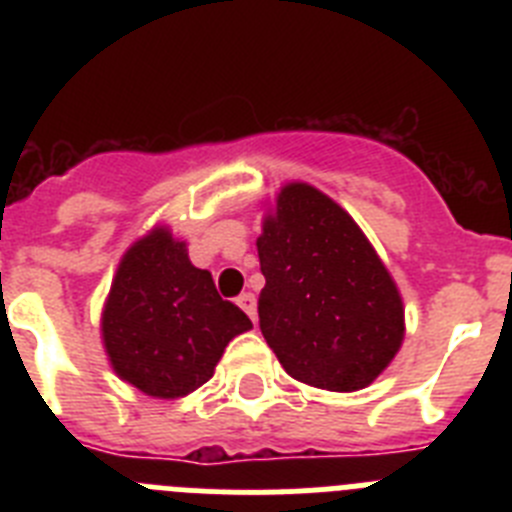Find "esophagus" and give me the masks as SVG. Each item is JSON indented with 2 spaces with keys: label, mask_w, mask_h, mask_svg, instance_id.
Instances as JSON below:
<instances>
[{
  "label": "esophagus",
  "mask_w": 512,
  "mask_h": 512,
  "mask_svg": "<svg viewBox=\"0 0 512 512\" xmlns=\"http://www.w3.org/2000/svg\"><path fill=\"white\" fill-rule=\"evenodd\" d=\"M238 305H241V310L246 312L248 318L256 320V297H253L251 292H243V295L238 297Z\"/></svg>",
  "instance_id": "34e87169"
}]
</instances>
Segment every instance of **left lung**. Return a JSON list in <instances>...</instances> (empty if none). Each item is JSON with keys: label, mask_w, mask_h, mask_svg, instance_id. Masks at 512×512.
<instances>
[{"label": "left lung", "mask_w": 512, "mask_h": 512, "mask_svg": "<svg viewBox=\"0 0 512 512\" xmlns=\"http://www.w3.org/2000/svg\"><path fill=\"white\" fill-rule=\"evenodd\" d=\"M259 328L289 377L330 392L372 384L405 336L402 300L346 210L287 184L264 220Z\"/></svg>", "instance_id": "left-lung-1"}]
</instances>
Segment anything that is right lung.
Instances as JSON below:
<instances>
[{
    "label": "right lung",
    "mask_w": 512,
    "mask_h": 512,
    "mask_svg": "<svg viewBox=\"0 0 512 512\" xmlns=\"http://www.w3.org/2000/svg\"><path fill=\"white\" fill-rule=\"evenodd\" d=\"M248 328L246 312L217 295L210 271L192 266L187 246L164 228L122 256L102 315L115 372L161 400L202 387Z\"/></svg>",
    "instance_id": "right-lung-1"
}]
</instances>
